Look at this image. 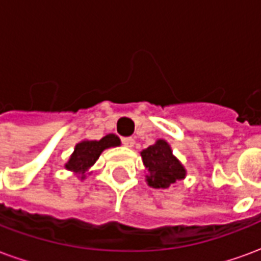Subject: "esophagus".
Instances as JSON below:
<instances>
[{"instance_id":"1","label":"esophagus","mask_w":261,"mask_h":261,"mask_svg":"<svg viewBox=\"0 0 261 261\" xmlns=\"http://www.w3.org/2000/svg\"><path fill=\"white\" fill-rule=\"evenodd\" d=\"M121 142L124 144L125 147H133L134 145V138L133 137H124V138H121Z\"/></svg>"}]
</instances>
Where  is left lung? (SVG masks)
Wrapping results in <instances>:
<instances>
[{"instance_id": "left-lung-1", "label": "left lung", "mask_w": 261, "mask_h": 261, "mask_svg": "<svg viewBox=\"0 0 261 261\" xmlns=\"http://www.w3.org/2000/svg\"><path fill=\"white\" fill-rule=\"evenodd\" d=\"M142 162L149 172L147 181L155 189H166L176 180H181L186 176V170L181 164L172 155L169 144L164 140H158L141 152Z\"/></svg>"}]
</instances>
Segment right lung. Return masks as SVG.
I'll list each match as a JSON object with an SVG mask.
<instances>
[{
  "label": "right lung",
  "instance_id": "add662e5",
  "mask_svg": "<svg viewBox=\"0 0 261 261\" xmlns=\"http://www.w3.org/2000/svg\"><path fill=\"white\" fill-rule=\"evenodd\" d=\"M117 145H120V140L119 137H116L114 134L103 137L99 141L80 142V144H76L74 153L71 155L65 168L69 170H74V172L84 173L88 168H91L92 165L96 162L103 149L117 147Z\"/></svg>",
  "mask_w": 261,
  "mask_h": 261
}]
</instances>
